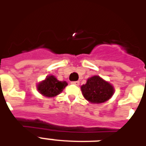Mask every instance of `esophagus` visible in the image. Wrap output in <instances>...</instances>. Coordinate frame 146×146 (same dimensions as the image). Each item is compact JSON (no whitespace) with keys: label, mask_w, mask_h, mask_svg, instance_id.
Instances as JSON below:
<instances>
[{"label":"esophagus","mask_w":146,"mask_h":146,"mask_svg":"<svg viewBox=\"0 0 146 146\" xmlns=\"http://www.w3.org/2000/svg\"><path fill=\"white\" fill-rule=\"evenodd\" d=\"M71 84L75 85V86H79L80 85V82L79 81H74V82H71Z\"/></svg>","instance_id":"obj_1"}]
</instances>
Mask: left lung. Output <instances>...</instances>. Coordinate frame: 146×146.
I'll return each instance as SVG.
<instances>
[{
	"mask_svg": "<svg viewBox=\"0 0 146 146\" xmlns=\"http://www.w3.org/2000/svg\"><path fill=\"white\" fill-rule=\"evenodd\" d=\"M82 96L92 104H102L108 101L114 93V88L110 82L99 76L89 78L86 83L81 86Z\"/></svg>",
	"mask_w": 146,
	"mask_h": 146,
	"instance_id": "left-lung-1",
	"label": "left lung"
}]
</instances>
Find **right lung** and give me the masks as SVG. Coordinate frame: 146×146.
Returning a JSON list of instances; mask_svg holds the SVG:
<instances>
[{
  "instance_id": "obj_1",
  "label": "right lung",
  "mask_w": 146,
  "mask_h": 146,
  "mask_svg": "<svg viewBox=\"0 0 146 146\" xmlns=\"http://www.w3.org/2000/svg\"><path fill=\"white\" fill-rule=\"evenodd\" d=\"M66 81H59L54 76L50 75L37 84L38 92L44 97L53 98L58 96L67 86Z\"/></svg>"
}]
</instances>
